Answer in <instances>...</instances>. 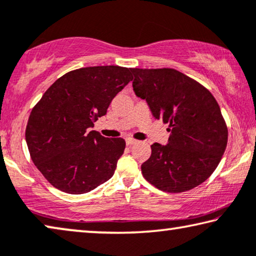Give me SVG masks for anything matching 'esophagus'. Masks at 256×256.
Masks as SVG:
<instances>
[{
    "mask_svg": "<svg viewBox=\"0 0 256 256\" xmlns=\"http://www.w3.org/2000/svg\"><path fill=\"white\" fill-rule=\"evenodd\" d=\"M125 142H126V146H132V144H136L138 141H136V140H134V139H132V138H128V139L125 140Z\"/></svg>",
    "mask_w": 256,
    "mask_h": 256,
    "instance_id": "obj_1",
    "label": "esophagus"
}]
</instances>
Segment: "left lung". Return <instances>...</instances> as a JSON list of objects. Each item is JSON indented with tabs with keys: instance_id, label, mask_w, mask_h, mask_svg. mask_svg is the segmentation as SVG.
I'll list each match as a JSON object with an SVG mask.
<instances>
[{
	"instance_id": "obj_1",
	"label": "left lung",
	"mask_w": 256,
	"mask_h": 256,
	"mask_svg": "<svg viewBox=\"0 0 256 256\" xmlns=\"http://www.w3.org/2000/svg\"><path fill=\"white\" fill-rule=\"evenodd\" d=\"M131 72L136 94L171 131L168 144H152V156L141 165L144 178L165 192L202 184L216 171L228 144V128L216 98L173 68Z\"/></svg>"
}]
</instances>
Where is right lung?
<instances>
[{"label":"right lung","instance_id":"1","mask_svg":"<svg viewBox=\"0 0 256 256\" xmlns=\"http://www.w3.org/2000/svg\"><path fill=\"white\" fill-rule=\"evenodd\" d=\"M132 78L126 67L80 68L59 77L32 109L25 133L28 150L54 188L80 194L114 176L125 141L90 128Z\"/></svg>","mask_w":256,"mask_h":256}]
</instances>
